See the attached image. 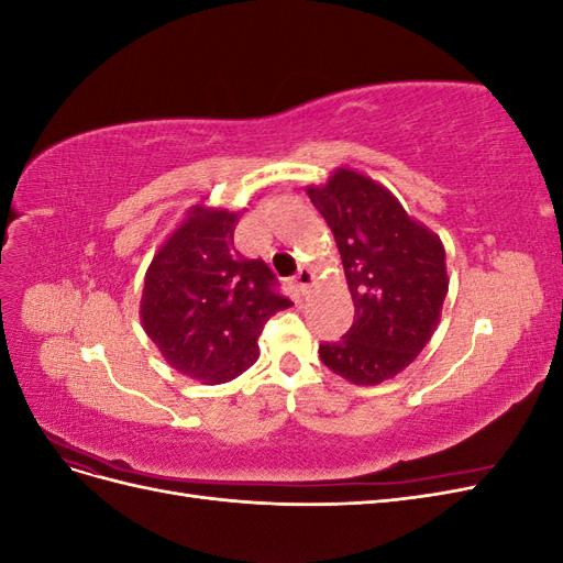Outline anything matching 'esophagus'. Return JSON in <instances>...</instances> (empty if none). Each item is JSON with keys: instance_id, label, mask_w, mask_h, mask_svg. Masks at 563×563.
<instances>
[{"instance_id": "34e87169", "label": "esophagus", "mask_w": 563, "mask_h": 563, "mask_svg": "<svg viewBox=\"0 0 563 563\" xmlns=\"http://www.w3.org/2000/svg\"><path fill=\"white\" fill-rule=\"evenodd\" d=\"M312 282H314V275H312V269H308V267H302V269H298V275H296V288H298V291H300L302 296H308V291H310V286H312Z\"/></svg>"}]
</instances>
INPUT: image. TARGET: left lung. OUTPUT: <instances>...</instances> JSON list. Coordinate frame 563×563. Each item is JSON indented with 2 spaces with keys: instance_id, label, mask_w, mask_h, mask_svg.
<instances>
[{
  "instance_id": "8db88e82",
  "label": "left lung",
  "mask_w": 563,
  "mask_h": 563,
  "mask_svg": "<svg viewBox=\"0 0 563 563\" xmlns=\"http://www.w3.org/2000/svg\"><path fill=\"white\" fill-rule=\"evenodd\" d=\"M345 267L354 323L319 356L340 378L380 385L430 343L449 294L446 249L401 201L371 176L338 166L323 185H308Z\"/></svg>"
}]
</instances>
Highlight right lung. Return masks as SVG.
Segmentation results:
<instances>
[{
  "label": "right lung",
  "mask_w": 563,
  "mask_h": 563,
  "mask_svg": "<svg viewBox=\"0 0 563 563\" xmlns=\"http://www.w3.org/2000/svg\"><path fill=\"white\" fill-rule=\"evenodd\" d=\"M240 211L195 203L152 258L141 323L164 362L203 385L230 383L258 362L265 321L291 308L263 261L234 249Z\"/></svg>",
  "instance_id": "1"
}]
</instances>
